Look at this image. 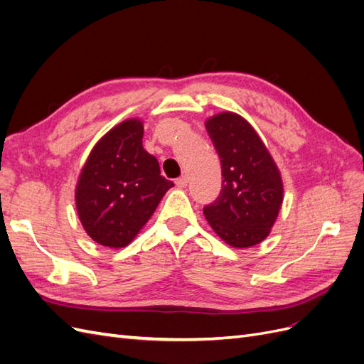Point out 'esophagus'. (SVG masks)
Wrapping results in <instances>:
<instances>
[{
	"instance_id": "obj_1",
	"label": "esophagus",
	"mask_w": 364,
	"mask_h": 364,
	"mask_svg": "<svg viewBox=\"0 0 364 364\" xmlns=\"http://www.w3.org/2000/svg\"><path fill=\"white\" fill-rule=\"evenodd\" d=\"M176 185H178L179 188H185V186L188 185V178H186V176H182V178H179L178 181H176Z\"/></svg>"
}]
</instances>
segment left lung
<instances>
[{"mask_svg":"<svg viewBox=\"0 0 364 364\" xmlns=\"http://www.w3.org/2000/svg\"><path fill=\"white\" fill-rule=\"evenodd\" d=\"M205 127L222 162V191L203 208L209 226L232 247L259 245L270 234L284 200L281 171L247 119L220 112Z\"/></svg>","mask_w":364,"mask_h":364,"instance_id":"1","label":"left lung"}]
</instances>
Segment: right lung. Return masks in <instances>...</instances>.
Listing matches in <instances>:
<instances>
[{
    "label": "right lung",
    "instance_id": "add662e5",
    "mask_svg": "<svg viewBox=\"0 0 364 364\" xmlns=\"http://www.w3.org/2000/svg\"><path fill=\"white\" fill-rule=\"evenodd\" d=\"M138 118L117 124L98 139L75 186V208L95 243L121 249L134 241L174 183L142 147Z\"/></svg>",
    "mask_w": 364,
    "mask_h": 364
}]
</instances>
